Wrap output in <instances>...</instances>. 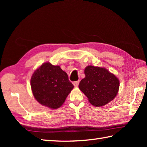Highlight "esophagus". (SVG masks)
Masks as SVG:
<instances>
[{
  "instance_id": "1",
  "label": "esophagus",
  "mask_w": 147,
  "mask_h": 147,
  "mask_svg": "<svg viewBox=\"0 0 147 147\" xmlns=\"http://www.w3.org/2000/svg\"><path fill=\"white\" fill-rule=\"evenodd\" d=\"M79 83H80V81H76V82H73V85L74 86L77 87L79 85Z\"/></svg>"
}]
</instances>
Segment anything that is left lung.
<instances>
[{"label": "left lung", "instance_id": "8db88e82", "mask_svg": "<svg viewBox=\"0 0 147 147\" xmlns=\"http://www.w3.org/2000/svg\"><path fill=\"white\" fill-rule=\"evenodd\" d=\"M85 77L79 84L80 89L93 105L100 107L116 96L119 81L107 69L88 65L85 69Z\"/></svg>", "mask_w": 147, "mask_h": 147}]
</instances>
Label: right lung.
Returning <instances> with one entry per match:
<instances>
[{"label":"right lung","instance_id":"1","mask_svg":"<svg viewBox=\"0 0 147 147\" xmlns=\"http://www.w3.org/2000/svg\"><path fill=\"white\" fill-rule=\"evenodd\" d=\"M31 87L34 97L40 104L55 109L64 104L74 86L59 65L45 62L33 73Z\"/></svg>","mask_w":147,"mask_h":147}]
</instances>
